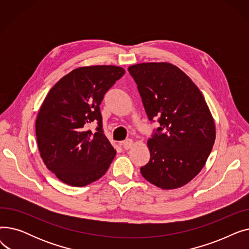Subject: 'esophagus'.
<instances>
[{
  "instance_id": "1",
  "label": "esophagus",
  "mask_w": 249,
  "mask_h": 249,
  "mask_svg": "<svg viewBox=\"0 0 249 249\" xmlns=\"http://www.w3.org/2000/svg\"><path fill=\"white\" fill-rule=\"evenodd\" d=\"M122 145H123V148H124V149L128 150V149H130V148L132 147L133 141H132V139H126L125 141L122 142Z\"/></svg>"
}]
</instances>
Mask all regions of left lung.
Here are the masks:
<instances>
[{
  "mask_svg": "<svg viewBox=\"0 0 249 249\" xmlns=\"http://www.w3.org/2000/svg\"><path fill=\"white\" fill-rule=\"evenodd\" d=\"M143 107L150 122L158 119L147 145L148 163L141 175L163 190L185 186L197 176L215 142V123L191 78L176 65L146 62L131 65Z\"/></svg>",
  "mask_w": 249,
  "mask_h": 249,
  "instance_id": "left-lung-1",
  "label": "left lung"
}]
</instances>
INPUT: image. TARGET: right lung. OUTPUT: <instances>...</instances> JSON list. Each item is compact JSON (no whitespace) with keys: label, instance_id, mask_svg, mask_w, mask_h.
<instances>
[{"label":"right lung","instance_id":"right-lung-1","mask_svg":"<svg viewBox=\"0 0 249 249\" xmlns=\"http://www.w3.org/2000/svg\"><path fill=\"white\" fill-rule=\"evenodd\" d=\"M124 73L115 65L78 68L46 96L35 124L38 148L46 167L64 184L87 186L113 161L116 151L104 134L100 105ZM93 122L95 133L88 128Z\"/></svg>","mask_w":249,"mask_h":249}]
</instances>
